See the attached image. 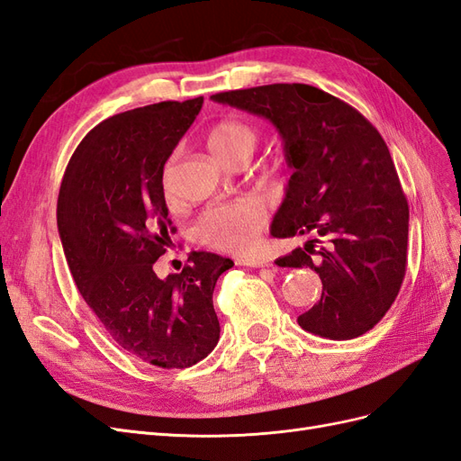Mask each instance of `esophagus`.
Listing matches in <instances>:
<instances>
[{
  "label": "esophagus",
  "mask_w": 461,
  "mask_h": 461,
  "mask_svg": "<svg viewBox=\"0 0 461 461\" xmlns=\"http://www.w3.org/2000/svg\"><path fill=\"white\" fill-rule=\"evenodd\" d=\"M239 263H240V265H246V267H256V269H259V267H269V261L259 259V258H240Z\"/></svg>",
  "instance_id": "1"
}]
</instances>
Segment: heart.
<instances>
[{
    "mask_svg": "<svg viewBox=\"0 0 461 461\" xmlns=\"http://www.w3.org/2000/svg\"><path fill=\"white\" fill-rule=\"evenodd\" d=\"M258 131L242 121H225L209 132L207 144L221 163H230L239 156H249L258 146ZM167 167L163 173L165 198L171 200V188L167 183ZM265 222L263 207L252 200H236L209 207L200 215L194 232L196 239L221 252H246L252 248L258 232Z\"/></svg>",
    "mask_w": 461,
    "mask_h": 461,
    "instance_id": "b5f03b06",
    "label": "heart"
}]
</instances>
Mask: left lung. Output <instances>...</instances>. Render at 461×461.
Wrapping results in <instances>:
<instances>
[{"mask_svg": "<svg viewBox=\"0 0 461 461\" xmlns=\"http://www.w3.org/2000/svg\"><path fill=\"white\" fill-rule=\"evenodd\" d=\"M212 100L269 119L285 142L292 175L271 234L312 240L278 261L310 267L323 283L321 300L298 317L300 327L330 340L371 330L406 275L410 221L379 131L352 105L310 85L230 90Z\"/></svg>", "mask_w": 461, "mask_h": 461, "instance_id": "left-lung-1", "label": "left lung"}]
</instances>
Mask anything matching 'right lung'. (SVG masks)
I'll return each instance as SVG.
<instances>
[{"label": "right lung", "instance_id": "1", "mask_svg": "<svg viewBox=\"0 0 461 461\" xmlns=\"http://www.w3.org/2000/svg\"><path fill=\"white\" fill-rule=\"evenodd\" d=\"M203 97L113 115L75 149L58 198V227L82 298L124 352L185 369L219 342L213 288L229 258L192 252L180 273L153 271L171 242L163 167Z\"/></svg>", "mask_w": 461, "mask_h": 461}]
</instances>
